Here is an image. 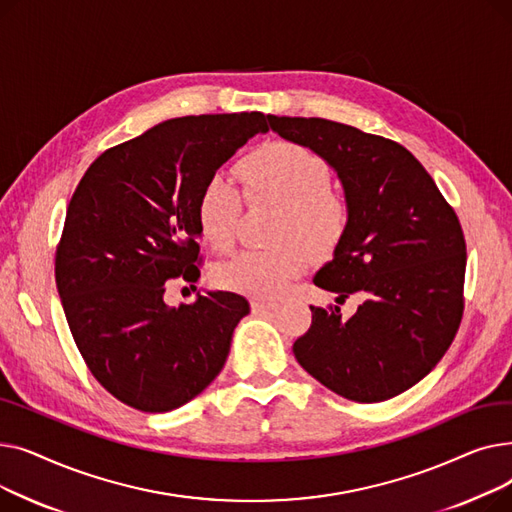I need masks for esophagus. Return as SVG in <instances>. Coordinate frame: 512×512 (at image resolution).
Listing matches in <instances>:
<instances>
[{
    "label": "esophagus",
    "mask_w": 512,
    "mask_h": 512,
    "mask_svg": "<svg viewBox=\"0 0 512 512\" xmlns=\"http://www.w3.org/2000/svg\"><path fill=\"white\" fill-rule=\"evenodd\" d=\"M276 307H278V303H274V301H259V299L251 301L253 313H267V311H274Z\"/></svg>",
    "instance_id": "esophagus-1"
}]
</instances>
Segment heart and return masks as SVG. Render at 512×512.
<instances>
[{"mask_svg":"<svg viewBox=\"0 0 512 512\" xmlns=\"http://www.w3.org/2000/svg\"><path fill=\"white\" fill-rule=\"evenodd\" d=\"M245 195L282 205L276 249H245L215 265L213 282L249 297H276L297 280L311 261L309 249L330 253L338 247L348 209L332 191V168L319 153L290 141L261 145L238 164ZM242 195L224 176L209 178L197 197V226L207 245L226 251L236 234Z\"/></svg>","mask_w":512,"mask_h":512,"instance_id":"b5f03b06","label":"heart"}]
</instances>
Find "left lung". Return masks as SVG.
Returning a JSON list of instances; mask_svg holds the SVG:
<instances>
[{"instance_id": "left-lung-1", "label": "left lung", "mask_w": 512, "mask_h": 512, "mask_svg": "<svg viewBox=\"0 0 512 512\" xmlns=\"http://www.w3.org/2000/svg\"><path fill=\"white\" fill-rule=\"evenodd\" d=\"M267 120L282 139L324 157L344 188L348 226L315 286L338 299L367 297L351 319L340 307H311L294 357L348 400L382 402L409 390L461 326L467 247L459 218L402 145L324 118Z\"/></svg>"}]
</instances>
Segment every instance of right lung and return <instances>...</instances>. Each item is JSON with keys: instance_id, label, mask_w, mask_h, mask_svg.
<instances>
[{"instance_id": "right-lung-1", "label": "right lung", "mask_w": 512, "mask_h": 512, "mask_svg": "<svg viewBox=\"0 0 512 512\" xmlns=\"http://www.w3.org/2000/svg\"><path fill=\"white\" fill-rule=\"evenodd\" d=\"M257 132L261 112L184 116L103 151L68 203L56 284L72 338L95 380L143 413L186 405L218 375L238 321L234 292L168 307L166 280L201 272L197 197Z\"/></svg>"}]
</instances>
